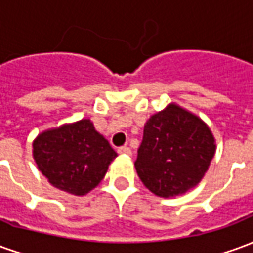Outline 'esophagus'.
<instances>
[{
  "mask_svg": "<svg viewBox=\"0 0 253 253\" xmlns=\"http://www.w3.org/2000/svg\"><path fill=\"white\" fill-rule=\"evenodd\" d=\"M118 153L127 154V156H130V154H131V149L128 148V146H121V148L118 149Z\"/></svg>",
  "mask_w": 253,
  "mask_h": 253,
  "instance_id": "obj_1",
  "label": "esophagus"
}]
</instances>
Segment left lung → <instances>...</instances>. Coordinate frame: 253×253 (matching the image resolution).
Returning a JSON list of instances; mask_svg holds the SVG:
<instances>
[{
	"label": "left lung",
	"mask_w": 253,
	"mask_h": 253,
	"mask_svg": "<svg viewBox=\"0 0 253 253\" xmlns=\"http://www.w3.org/2000/svg\"><path fill=\"white\" fill-rule=\"evenodd\" d=\"M215 154V138L199 116L170 103L148 119L135 169L150 192L183 195L199 184Z\"/></svg>",
	"instance_id": "8db88e82"
}]
</instances>
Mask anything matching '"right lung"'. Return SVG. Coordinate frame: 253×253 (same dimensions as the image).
Masks as SVG:
<instances>
[{"label": "right lung", "mask_w": 253, "mask_h": 253, "mask_svg": "<svg viewBox=\"0 0 253 253\" xmlns=\"http://www.w3.org/2000/svg\"><path fill=\"white\" fill-rule=\"evenodd\" d=\"M32 148L38 169L48 183L76 196L93 190L118 156L90 119L44 130Z\"/></svg>", "instance_id": "right-lung-1"}]
</instances>
